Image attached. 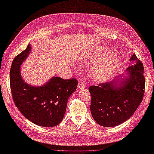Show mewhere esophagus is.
<instances>
[{
    "mask_svg": "<svg viewBox=\"0 0 154 154\" xmlns=\"http://www.w3.org/2000/svg\"><path fill=\"white\" fill-rule=\"evenodd\" d=\"M85 84L84 83V82L83 81H80L78 82V88L79 89H84L85 88Z\"/></svg>",
    "mask_w": 154,
    "mask_h": 154,
    "instance_id": "obj_1",
    "label": "esophagus"
}]
</instances>
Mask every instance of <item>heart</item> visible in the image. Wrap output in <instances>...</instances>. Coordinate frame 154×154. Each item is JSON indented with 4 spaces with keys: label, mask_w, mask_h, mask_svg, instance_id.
I'll use <instances>...</instances> for the list:
<instances>
[{
    "label": "heart",
    "mask_w": 154,
    "mask_h": 154,
    "mask_svg": "<svg viewBox=\"0 0 154 154\" xmlns=\"http://www.w3.org/2000/svg\"><path fill=\"white\" fill-rule=\"evenodd\" d=\"M106 47L99 49L91 58L93 62H96L91 68V75L93 80L103 82L110 76L118 65V56Z\"/></svg>",
    "instance_id": "b5f03b06"
}]
</instances>
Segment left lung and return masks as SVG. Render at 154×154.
I'll use <instances>...</instances> for the list:
<instances>
[{"instance_id":"1","label":"left lung","mask_w":154,"mask_h":154,"mask_svg":"<svg viewBox=\"0 0 154 154\" xmlns=\"http://www.w3.org/2000/svg\"><path fill=\"white\" fill-rule=\"evenodd\" d=\"M130 61L134 64L127 69L129 72L126 78H116L109 83L89 88L91 95V113L95 121L101 126L115 127L125 122L133 115L143 99L145 89L143 65L134 54Z\"/></svg>"}]
</instances>
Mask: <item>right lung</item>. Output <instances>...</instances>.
I'll list each match as a JSON object with an SVG mask.
<instances>
[{
  "label": "right lung",
  "instance_id": "1",
  "mask_svg": "<svg viewBox=\"0 0 154 154\" xmlns=\"http://www.w3.org/2000/svg\"><path fill=\"white\" fill-rule=\"evenodd\" d=\"M31 45L13 60L10 72V89L16 106L25 118L42 127H54L62 121L67 101L76 91L78 81L72 78L53 77L40 87L26 84L20 73V65L29 54Z\"/></svg>",
  "mask_w": 154,
  "mask_h": 154
}]
</instances>
